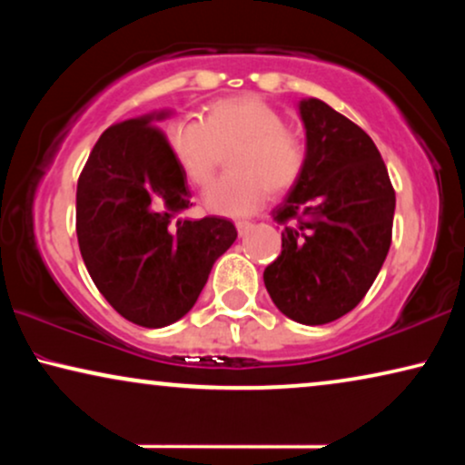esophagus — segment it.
Returning <instances> with one entry per match:
<instances>
[{
	"label": "esophagus",
	"mask_w": 465,
	"mask_h": 465,
	"mask_svg": "<svg viewBox=\"0 0 465 465\" xmlns=\"http://www.w3.org/2000/svg\"><path fill=\"white\" fill-rule=\"evenodd\" d=\"M252 222H237V232H239V237H245L247 232L252 231Z\"/></svg>",
	"instance_id": "obj_1"
}]
</instances>
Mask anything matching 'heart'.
I'll use <instances>...</instances> for the list:
<instances>
[{"label":"heart","mask_w":465,"mask_h":465,"mask_svg":"<svg viewBox=\"0 0 465 465\" xmlns=\"http://www.w3.org/2000/svg\"><path fill=\"white\" fill-rule=\"evenodd\" d=\"M285 116L264 99H222L205 120L180 118L167 129V148L193 186H205L228 154L231 173L203 194L209 213L247 215L262 205L266 193L285 194L301 182L307 167V143L285 129Z\"/></svg>","instance_id":"1"}]
</instances>
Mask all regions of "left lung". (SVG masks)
I'll return each instance as SVG.
<instances>
[{"instance_id": "obj_1", "label": "left lung", "mask_w": 465, "mask_h": 465, "mask_svg": "<svg viewBox=\"0 0 465 465\" xmlns=\"http://www.w3.org/2000/svg\"><path fill=\"white\" fill-rule=\"evenodd\" d=\"M307 167L272 212L282 256L264 285L283 315L307 326L334 322L371 290L391 245L393 193L381 152L358 124L320 99L301 101Z\"/></svg>"}]
</instances>
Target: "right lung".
<instances>
[{
    "label": "right lung",
    "mask_w": 465,
    "mask_h": 465,
    "mask_svg": "<svg viewBox=\"0 0 465 465\" xmlns=\"http://www.w3.org/2000/svg\"><path fill=\"white\" fill-rule=\"evenodd\" d=\"M167 112L104 131L82 169L75 232L88 275L124 320L169 326L194 307L215 260L237 239L231 220H183L186 177L154 123Z\"/></svg>",
    "instance_id": "right-lung-1"
}]
</instances>
